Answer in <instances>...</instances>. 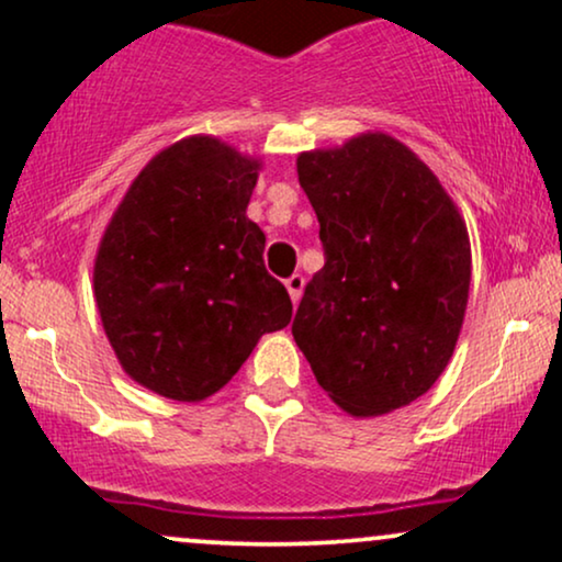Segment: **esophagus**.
<instances>
[{
    "mask_svg": "<svg viewBox=\"0 0 562 562\" xmlns=\"http://www.w3.org/2000/svg\"><path fill=\"white\" fill-rule=\"evenodd\" d=\"M285 288H288V293H290V301L299 303V301H301V293H303V277H301V274L288 277Z\"/></svg>",
    "mask_w": 562,
    "mask_h": 562,
    "instance_id": "obj_1",
    "label": "esophagus"
}]
</instances>
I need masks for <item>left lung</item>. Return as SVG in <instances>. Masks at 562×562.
Instances as JSON below:
<instances>
[{"instance_id":"1","label":"left lung","mask_w":562,"mask_h":562,"mask_svg":"<svg viewBox=\"0 0 562 562\" xmlns=\"http://www.w3.org/2000/svg\"><path fill=\"white\" fill-rule=\"evenodd\" d=\"M295 169L325 267L306 285L293 338L340 409L389 415L420 398L454 353L470 290L465 218L385 132L301 153Z\"/></svg>"}]
</instances>
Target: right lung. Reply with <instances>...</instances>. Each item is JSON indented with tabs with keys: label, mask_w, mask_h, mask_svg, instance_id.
Returning a JSON list of instances; mask_svg holds the SVG:
<instances>
[{
	"label": "right lung",
	"mask_w": 562,
	"mask_h": 562,
	"mask_svg": "<svg viewBox=\"0 0 562 562\" xmlns=\"http://www.w3.org/2000/svg\"><path fill=\"white\" fill-rule=\"evenodd\" d=\"M261 158L192 134L147 160L94 256V301L115 359L142 389L195 404L229 383L293 303L245 216Z\"/></svg>",
	"instance_id": "right-lung-1"
}]
</instances>
